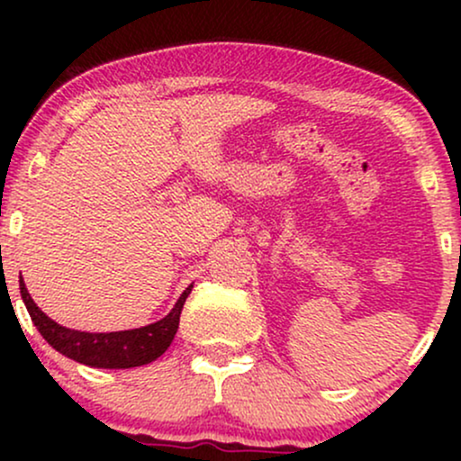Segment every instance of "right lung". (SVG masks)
Segmentation results:
<instances>
[{
  "mask_svg": "<svg viewBox=\"0 0 461 461\" xmlns=\"http://www.w3.org/2000/svg\"><path fill=\"white\" fill-rule=\"evenodd\" d=\"M19 288L21 299H23L25 308H28L32 316V322H34L36 330L41 331V336H43L58 353L93 368H134L153 362V359L160 357L162 353L171 347L179 327V314H182V308L184 303H186L193 285H188V288L184 290L182 297L177 299L176 308L168 312L162 321L139 327V330L110 333H88L58 325L56 321H51L50 316L34 303L28 288H25L23 277L19 279Z\"/></svg>",
  "mask_w": 461,
  "mask_h": 461,
  "instance_id": "1",
  "label": "right lung"
}]
</instances>
